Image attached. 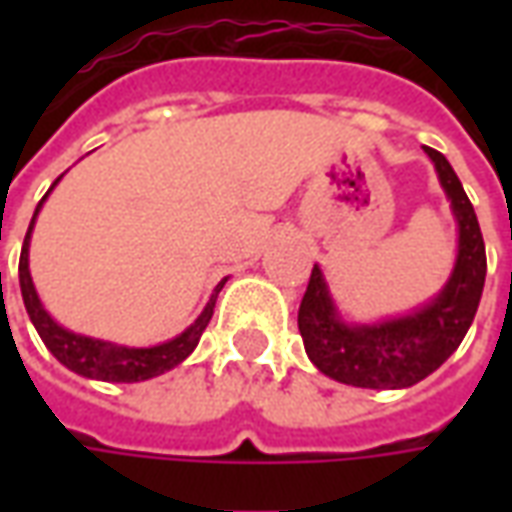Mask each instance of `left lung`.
<instances>
[{
    "mask_svg": "<svg viewBox=\"0 0 512 512\" xmlns=\"http://www.w3.org/2000/svg\"><path fill=\"white\" fill-rule=\"evenodd\" d=\"M458 224V255L444 288L417 310L376 323H348L321 266L312 268L299 307V332L323 376L362 389H406L439 370L474 321L485 285V244L477 213L450 161L425 147Z\"/></svg>",
    "mask_w": 512,
    "mask_h": 512,
    "instance_id": "1",
    "label": "left lung"
}]
</instances>
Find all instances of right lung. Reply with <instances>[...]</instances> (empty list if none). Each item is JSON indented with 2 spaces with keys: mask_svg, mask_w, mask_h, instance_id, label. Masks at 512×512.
Here are the masks:
<instances>
[{
  "mask_svg": "<svg viewBox=\"0 0 512 512\" xmlns=\"http://www.w3.org/2000/svg\"><path fill=\"white\" fill-rule=\"evenodd\" d=\"M62 175L54 183L51 189L46 191L49 197L54 186L60 183ZM46 197L38 202L35 208V216L29 222L27 238H24V249H21V260H18V285H21V296H24V307L29 312V321L38 329L40 340L46 343L51 354L57 356V362L79 373L84 378H95V381H112V384H134V381H147V378H156L161 373H167L172 367H178L186 356L197 348L200 343L205 326L211 323L213 307H216V296L219 290L224 288L222 279L216 288H213L211 299L205 304V310L197 315V321L191 323L189 329H183L178 337H172L167 343L150 345V348H131V345H117L109 343V340H98V337H87V334H76L71 329H65L60 323L51 318L43 301H40L38 290H35V282H32V274H29V238H32V227H35V219H38L40 208Z\"/></svg>",
  "mask_w": 512,
  "mask_h": 512,
  "instance_id": "add662e5",
  "label": "right lung"
}]
</instances>
